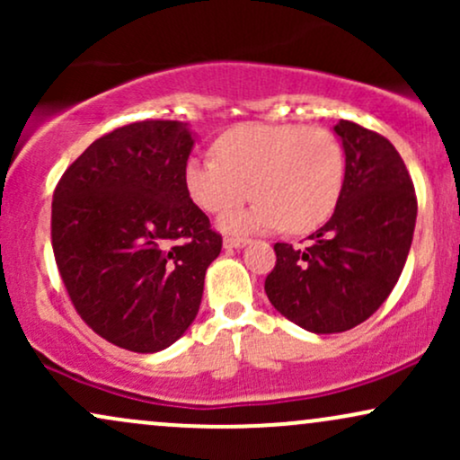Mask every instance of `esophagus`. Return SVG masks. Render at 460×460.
<instances>
[{"instance_id": "esophagus-1", "label": "esophagus", "mask_w": 460, "mask_h": 460, "mask_svg": "<svg viewBox=\"0 0 460 460\" xmlns=\"http://www.w3.org/2000/svg\"><path fill=\"white\" fill-rule=\"evenodd\" d=\"M246 242H248L246 237H234V235H226L223 244H225V248H242V246L246 244Z\"/></svg>"}]
</instances>
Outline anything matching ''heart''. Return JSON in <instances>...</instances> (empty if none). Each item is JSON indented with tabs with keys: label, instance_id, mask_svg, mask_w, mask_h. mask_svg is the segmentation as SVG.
I'll use <instances>...</instances> for the list:
<instances>
[{
	"label": "heart",
	"instance_id": "heart-1",
	"mask_svg": "<svg viewBox=\"0 0 460 460\" xmlns=\"http://www.w3.org/2000/svg\"><path fill=\"white\" fill-rule=\"evenodd\" d=\"M214 155H194L183 166V186L203 212H229L251 194L260 199L246 212L223 216L226 231L288 226L292 234H309L340 205L346 155L326 128L242 123L214 142Z\"/></svg>",
	"mask_w": 460,
	"mask_h": 460
}]
</instances>
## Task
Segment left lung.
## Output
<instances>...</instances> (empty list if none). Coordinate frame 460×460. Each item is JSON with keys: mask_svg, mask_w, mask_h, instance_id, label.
Listing matches in <instances>:
<instances>
[{"mask_svg": "<svg viewBox=\"0 0 460 460\" xmlns=\"http://www.w3.org/2000/svg\"><path fill=\"white\" fill-rule=\"evenodd\" d=\"M346 181L331 220L307 248L274 244L266 294L279 314L311 332H341L392 294L413 242L417 197L402 157L385 136L341 119Z\"/></svg>", "mask_w": 460, "mask_h": 460, "instance_id": "obj_1", "label": "left lung"}]
</instances>
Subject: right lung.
<instances>
[{"label":"right lung","mask_w":460,"mask_h":460,"mask_svg":"<svg viewBox=\"0 0 460 460\" xmlns=\"http://www.w3.org/2000/svg\"><path fill=\"white\" fill-rule=\"evenodd\" d=\"M192 145L181 120L129 123L94 140L56 186L51 246L68 298L125 350H164L188 331L223 248L183 186Z\"/></svg>","instance_id":"1"}]
</instances>
